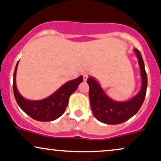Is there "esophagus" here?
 Instances as JSON below:
<instances>
[{"instance_id":"esophagus-1","label":"esophagus","mask_w":161,"mask_h":161,"mask_svg":"<svg viewBox=\"0 0 161 161\" xmlns=\"http://www.w3.org/2000/svg\"><path fill=\"white\" fill-rule=\"evenodd\" d=\"M83 79H84L85 82H86V81H87V79H88V74H86V73H84L83 74Z\"/></svg>"}]
</instances>
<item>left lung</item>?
<instances>
[{"label":"left lung","mask_w":161,"mask_h":161,"mask_svg":"<svg viewBox=\"0 0 161 161\" xmlns=\"http://www.w3.org/2000/svg\"><path fill=\"white\" fill-rule=\"evenodd\" d=\"M134 52L140 67L141 86L139 92L130 99L123 102L113 100L108 96L94 77L89 75L87 79V83L89 86V95L92 111L94 117L101 122L108 125L125 122L137 114L144 102L147 87V75L140 51L135 49Z\"/></svg>","instance_id":"obj_1"}]
</instances>
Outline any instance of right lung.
I'll use <instances>...</instances> for the list:
<instances>
[{"label": "right lung", "mask_w": 161, "mask_h": 161, "mask_svg": "<svg viewBox=\"0 0 161 161\" xmlns=\"http://www.w3.org/2000/svg\"><path fill=\"white\" fill-rule=\"evenodd\" d=\"M17 62L14 73V94L20 108L30 117L39 121H52L59 118L63 114L69 104V98L79 85L82 82L83 77L80 75L77 79L68 81L63 84L47 98L42 100L26 99L20 95L16 85Z\"/></svg>", "instance_id": "right-lung-1"}]
</instances>
